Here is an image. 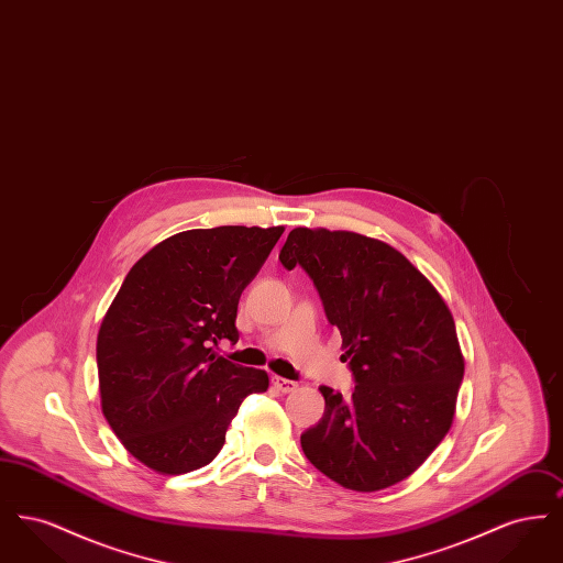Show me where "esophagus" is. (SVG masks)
I'll return each mask as SVG.
<instances>
[{
  "label": "esophagus",
  "mask_w": 563,
  "mask_h": 563,
  "mask_svg": "<svg viewBox=\"0 0 563 563\" xmlns=\"http://www.w3.org/2000/svg\"><path fill=\"white\" fill-rule=\"evenodd\" d=\"M272 384H274L280 393H294L295 388H297V384H295L294 379H285V377H278V375L272 377Z\"/></svg>",
  "instance_id": "esophagus-1"
}]
</instances>
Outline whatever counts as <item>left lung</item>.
Wrapping results in <instances>:
<instances>
[{"mask_svg": "<svg viewBox=\"0 0 563 563\" xmlns=\"http://www.w3.org/2000/svg\"><path fill=\"white\" fill-rule=\"evenodd\" d=\"M278 260L314 283L354 377L349 397L319 388L303 454L356 492L402 482L452 427L464 358L450 308L397 249L354 232L295 228Z\"/></svg>", "mask_w": 563, "mask_h": 563, "instance_id": "8db88e82", "label": "left lung"}]
</instances>
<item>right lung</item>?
<instances>
[{"label": "right lung", "mask_w": 563, "mask_h": 563, "mask_svg": "<svg viewBox=\"0 0 563 563\" xmlns=\"http://www.w3.org/2000/svg\"><path fill=\"white\" fill-rule=\"evenodd\" d=\"M285 228L221 225L156 244L126 274L97 338L101 407L145 466L181 475L207 466L241 402L268 374L217 356L239 342L244 287Z\"/></svg>", "instance_id": "add662e5"}]
</instances>
